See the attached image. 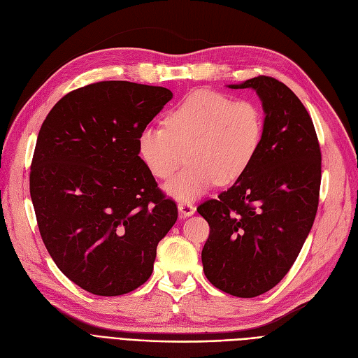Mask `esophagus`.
<instances>
[{"mask_svg": "<svg viewBox=\"0 0 358 358\" xmlns=\"http://www.w3.org/2000/svg\"><path fill=\"white\" fill-rule=\"evenodd\" d=\"M178 211L181 213L182 217H189L192 214H194L196 211V206L192 203V202H187V201H181L178 203Z\"/></svg>", "mask_w": 358, "mask_h": 358, "instance_id": "34e87169", "label": "esophagus"}]
</instances>
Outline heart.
Instances as JSON below:
<instances>
[{"mask_svg":"<svg viewBox=\"0 0 358 358\" xmlns=\"http://www.w3.org/2000/svg\"><path fill=\"white\" fill-rule=\"evenodd\" d=\"M264 134V116L251 99H232L215 90H194L165 117V128L147 126L138 136V150L150 172L168 180L178 199H194L214 184L227 186L245 174L256 159Z\"/></svg>","mask_w":358,"mask_h":358,"instance_id":"obj_1","label":"heart"}]
</instances>
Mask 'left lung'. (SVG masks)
Returning a JSON list of instances; mask_svg holds the SVG:
<instances>
[{
  "label": "left lung",
  "mask_w": 358,
  "mask_h": 358,
  "mask_svg": "<svg viewBox=\"0 0 358 358\" xmlns=\"http://www.w3.org/2000/svg\"><path fill=\"white\" fill-rule=\"evenodd\" d=\"M230 87L257 92L264 134L245 174L198 206L210 224L202 264L218 290L256 297L290 271L314 224L321 150L309 113L280 80L259 76Z\"/></svg>",
  "instance_id": "8db88e82"
}]
</instances>
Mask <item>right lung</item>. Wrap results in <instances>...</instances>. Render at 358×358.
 <instances>
[{
	"mask_svg": "<svg viewBox=\"0 0 358 358\" xmlns=\"http://www.w3.org/2000/svg\"><path fill=\"white\" fill-rule=\"evenodd\" d=\"M171 98L160 86L98 82L61 98L41 124L29 174L40 235L56 266L92 294L143 285L177 222L176 201L138 150Z\"/></svg>",
	"mask_w": 358,
	"mask_h": 358,
	"instance_id": "right-lung-1",
	"label": "right lung"
}]
</instances>
